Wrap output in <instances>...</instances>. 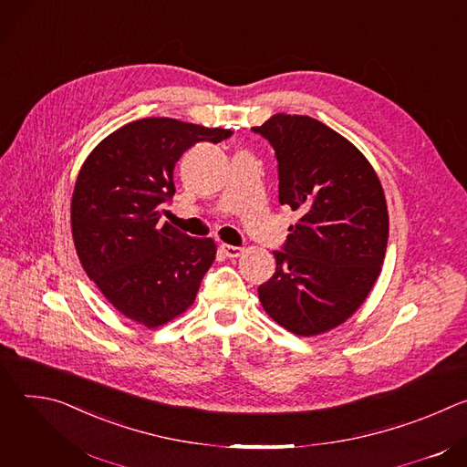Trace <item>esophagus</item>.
Instances as JSON below:
<instances>
[{
  "mask_svg": "<svg viewBox=\"0 0 467 467\" xmlns=\"http://www.w3.org/2000/svg\"><path fill=\"white\" fill-rule=\"evenodd\" d=\"M222 251L229 258H238L244 254V247H236V245H229V244H222Z\"/></svg>",
  "mask_w": 467,
  "mask_h": 467,
  "instance_id": "1",
  "label": "esophagus"
}]
</instances>
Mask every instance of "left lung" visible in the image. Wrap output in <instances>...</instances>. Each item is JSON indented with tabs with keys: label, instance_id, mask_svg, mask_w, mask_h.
Listing matches in <instances>:
<instances>
[{
	"label": "left lung",
	"instance_id": "8db88e82",
	"mask_svg": "<svg viewBox=\"0 0 467 467\" xmlns=\"http://www.w3.org/2000/svg\"><path fill=\"white\" fill-rule=\"evenodd\" d=\"M279 162V202L299 213L274 277L258 286L274 321L297 337L346 323L366 301L388 244L382 184L362 151L340 132L299 114L260 127Z\"/></svg>",
	"mask_w": 467,
	"mask_h": 467
}]
</instances>
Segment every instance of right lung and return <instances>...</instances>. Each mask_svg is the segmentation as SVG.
Here are the masks:
<instances>
[{"mask_svg": "<svg viewBox=\"0 0 467 467\" xmlns=\"http://www.w3.org/2000/svg\"><path fill=\"white\" fill-rule=\"evenodd\" d=\"M229 129L142 118L103 139L83 162L72 195L79 262L125 317L157 328L184 314L216 258L213 238H192L161 218L175 193L173 168L195 142Z\"/></svg>", "mask_w": 467, "mask_h": 467, "instance_id": "right-lung-1", "label": "right lung"}]
</instances>
